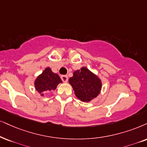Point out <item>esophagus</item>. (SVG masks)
I'll return each instance as SVG.
<instances>
[{"instance_id":"esophagus-1","label":"esophagus","mask_w":147,"mask_h":147,"mask_svg":"<svg viewBox=\"0 0 147 147\" xmlns=\"http://www.w3.org/2000/svg\"><path fill=\"white\" fill-rule=\"evenodd\" d=\"M61 79L62 80L63 82H64V83L67 82L68 80V76L67 75H62L61 76Z\"/></svg>"}]
</instances>
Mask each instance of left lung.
Masks as SVG:
<instances>
[{"mask_svg":"<svg viewBox=\"0 0 147 147\" xmlns=\"http://www.w3.org/2000/svg\"><path fill=\"white\" fill-rule=\"evenodd\" d=\"M69 83L76 96L85 102L97 97L102 88L99 78L85 67L74 72L73 77L69 79Z\"/></svg>","mask_w":147,"mask_h":147,"instance_id":"1","label":"left lung"}]
</instances>
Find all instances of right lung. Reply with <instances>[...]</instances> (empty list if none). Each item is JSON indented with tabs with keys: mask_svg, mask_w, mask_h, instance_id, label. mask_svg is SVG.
<instances>
[{
	"mask_svg": "<svg viewBox=\"0 0 147 147\" xmlns=\"http://www.w3.org/2000/svg\"><path fill=\"white\" fill-rule=\"evenodd\" d=\"M60 83H62V80L58 75L53 73L50 68H47L35 80L34 85L38 92L43 96L42 92L55 90Z\"/></svg>",
	"mask_w": 147,
	"mask_h": 147,
	"instance_id": "obj_1",
	"label": "right lung"
}]
</instances>
